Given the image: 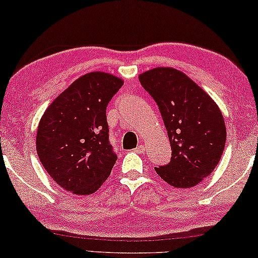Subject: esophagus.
I'll list each match as a JSON object with an SVG mask.
<instances>
[{"label": "esophagus", "mask_w": 258, "mask_h": 258, "mask_svg": "<svg viewBox=\"0 0 258 258\" xmlns=\"http://www.w3.org/2000/svg\"><path fill=\"white\" fill-rule=\"evenodd\" d=\"M136 153H138V154H143L144 152H145V147H144V145H138L136 148L134 150Z\"/></svg>", "instance_id": "1"}]
</instances>
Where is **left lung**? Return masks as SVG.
<instances>
[{"label": "left lung", "instance_id": "obj_1", "mask_svg": "<svg viewBox=\"0 0 258 258\" xmlns=\"http://www.w3.org/2000/svg\"><path fill=\"white\" fill-rule=\"evenodd\" d=\"M139 81L156 102L170 139L171 160L155 168L175 188H190L213 172L223 154L227 129L216 103L181 71L155 68Z\"/></svg>", "mask_w": 258, "mask_h": 258}]
</instances>
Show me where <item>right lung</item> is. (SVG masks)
<instances>
[{"instance_id": "1", "label": "right lung", "mask_w": 258, "mask_h": 258, "mask_svg": "<svg viewBox=\"0 0 258 258\" xmlns=\"http://www.w3.org/2000/svg\"><path fill=\"white\" fill-rule=\"evenodd\" d=\"M123 81L90 72L58 95L39 121L36 145L54 181L75 195H90L110 175L117 156L108 141L106 107Z\"/></svg>"}]
</instances>
